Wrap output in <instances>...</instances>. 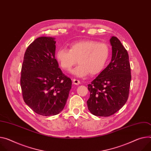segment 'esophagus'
Instances as JSON below:
<instances>
[{
  "label": "esophagus",
  "mask_w": 151,
  "mask_h": 151,
  "mask_svg": "<svg viewBox=\"0 0 151 151\" xmlns=\"http://www.w3.org/2000/svg\"><path fill=\"white\" fill-rule=\"evenodd\" d=\"M73 83L75 85H79V84H80V81L78 79H73Z\"/></svg>",
  "instance_id": "obj_1"
}]
</instances>
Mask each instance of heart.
Instances as JSON below:
<instances>
[{
  "label": "heart",
  "mask_w": 151,
  "mask_h": 151,
  "mask_svg": "<svg viewBox=\"0 0 151 151\" xmlns=\"http://www.w3.org/2000/svg\"><path fill=\"white\" fill-rule=\"evenodd\" d=\"M110 57V48L104 43L94 40H82L70 44L69 49L61 47L56 53V58L64 70L72 71L78 77H84L89 73L93 76L101 73Z\"/></svg>",
  "instance_id": "obj_1"
}]
</instances>
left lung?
<instances>
[{
    "label": "left lung",
    "instance_id": "1",
    "mask_svg": "<svg viewBox=\"0 0 151 151\" xmlns=\"http://www.w3.org/2000/svg\"><path fill=\"white\" fill-rule=\"evenodd\" d=\"M111 61L95 78L88 89V109L94 116L108 117L118 111L127 102L131 80V67L126 49L116 37L110 39Z\"/></svg>",
    "mask_w": 151,
    "mask_h": 151
}]
</instances>
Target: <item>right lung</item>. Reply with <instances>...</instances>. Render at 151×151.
<instances>
[{
  "instance_id": "add662e5",
  "label": "right lung",
  "mask_w": 151,
  "mask_h": 151,
  "mask_svg": "<svg viewBox=\"0 0 151 151\" xmlns=\"http://www.w3.org/2000/svg\"><path fill=\"white\" fill-rule=\"evenodd\" d=\"M54 38L35 39L26 49L22 66L20 86L24 102L42 116L59 114L72 88L70 78L58 67L55 58Z\"/></svg>"
}]
</instances>
